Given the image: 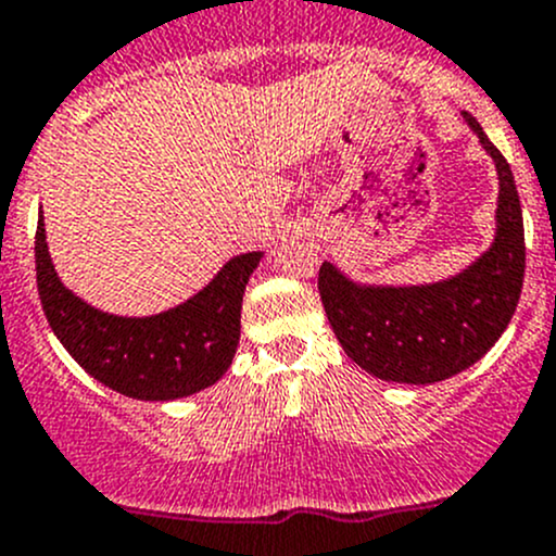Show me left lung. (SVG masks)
Masks as SVG:
<instances>
[{
	"instance_id": "8db88e82",
	"label": "left lung",
	"mask_w": 556,
	"mask_h": 556,
	"mask_svg": "<svg viewBox=\"0 0 556 556\" xmlns=\"http://www.w3.org/2000/svg\"><path fill=\"white\" fill-rule=\"evenodd\" d=\"M497 169L492 243L454 276L430 283H370L321 262L318 294L332 332L370 376L394 383L446 381L476 365L500 340L516 311L525 278V222L514 173L486 131L463 110Z\"/></svg>"
}]
</instances>
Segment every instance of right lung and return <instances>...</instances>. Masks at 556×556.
Returning <instances> with one entry per match:
<instances>
[{
  "mask_svg": "<svg viewBox=\"0 0 556 556\" xmlns=\"http://www.w3.org/2000/svg\"><path fill=\"white\" fill-rule=\"evenodd\" d=\"M262 256L265 251L232 256L180 305L153 316H118L64 286L48 251L42 211L37 216V289L53 334L91 378L146 403L189 397L229 370L240 343L245 286Z\"/></svg>",
  "mask_w": 556,
  "mask_h": 556,
  "instance_id": "1",
  "label": "right lung"
}]
</instances>
